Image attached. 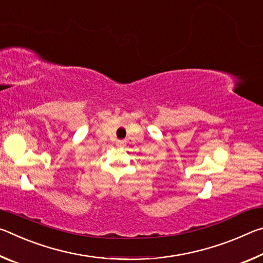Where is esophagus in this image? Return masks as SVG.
Instances as JSON below:
<instances>
[{"mask_svg": "<svg viewBox=\"0 0 263 263\" xmlns=\"http://www.w3.org/2000/svg\"><path fill=\"white\" fill-rule=\"evenodd\" d=\"M117 145H119V146L125 145V140H117Z\"/></svg>", "mask_w": 263, "mask_h": 263, "instance_id": "obj_1", "label": "esophagus"}]
</instances>
